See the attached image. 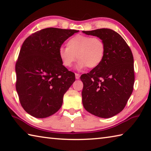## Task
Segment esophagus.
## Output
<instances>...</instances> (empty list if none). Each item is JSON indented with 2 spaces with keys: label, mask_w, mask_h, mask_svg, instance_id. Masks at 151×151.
Listing matches in <instances>:
<instances>
[{
  "label": "esophagus",
  "mask_w": 151,
  "mask_h": 151,
  "mask_svg": "<svg viewBox=\"0 0 151 151\" xmlns=\"http://www.w3.org/2000/svg\"><path fill=\"white\" fill-rule=\"evenodd\" d=\"M75 78L76 79H79L80 78V75L78 73H75Z\"/></svg>",
  "instance_id": "1"
}]
</instances>
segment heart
<instances>
[{"instance_id": "1", "label": "heart", "mask_w": 151, "mask_h": 151, "mask_svg": "<svg viewBox=\"0 0 151 151\" xmlns=\"http://www.w3.org/2000/svg\"><path fill=\"white\" fill-rule=\"evenodd\" d=\"M104 52L105 45L99 37L76 35L68 40L66 47L58 49V56L66 68H70L77 58L78 69H83L86 66L94 68L101 63Z\"/></svg>"}]
</instances>
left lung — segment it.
Listing matches in <instances>:
<instances>
[{"label": "left lung", "mask_w": 151, "mask_h": 151, "mask_svg": "<svg viewBox=\"0 0 151 151\" xmlns=\"http://www.w3.org/2000/svg\"><path fill=\"white\" fill-rule=\"evenodd\" d=\"M103 40L105 52L101 63L83 74V104L86 111L101 118L121 112L133 91L134 59L132 51L121 35L109 29L83 31Z\"/></svg>", "instance_id": "8db88e82"}]
</instances>
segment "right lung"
<instances>
[{
	"label": "right lung",
	"instance_id": "add662e5",
	"mask_svg": "<svg viewBox=\"0 0 151 151\" xmlns=\"http://www.w3.org/2000/svg\"><path fill=\"white\" fill-rule=\"evenodd\" d=\"M78 30L47 28L24 40L15 65L16 90L22 108L36 118H46L60 109L64 94L75 81L64 66L58 49Z\"/></svg>",
	"mask_w": 151,
	"mask_h": 151
}]
</instances>
